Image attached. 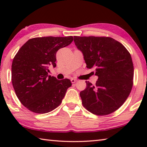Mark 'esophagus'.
<instances>
[{
	"label": "esophagus",
	"instance_id": "obj_1",
	"mask_svg": "<svg viewBox=\"0 0 147 147\" xmlns=\"http://www.w3.org/2000/svg\"><path fill=\"white\" fill-rule=\"evenodd\" d=\"M71 82H72V83L74 84V83H75L77 80H76V79H74V78H71Z\"/></svg>",
	"mask_w": 147,
	"mask_h": 147
}]
</instances>
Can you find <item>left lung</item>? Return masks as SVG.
<instances>
[{
    "instance_id": "obj_1",
    "label": "left lung",
    "mask_w": 147,
    "mask_h": 147,
    "mask_svg": "<svg viewBox=\"0 0 147 147\" xmlns=\"http://www.w3.org/2000/svg\"><path fill=\"white\" fill-rule=\"evenodd\" d=\"M88 69H94L95 85L86 81L80 93L83 106L98 115L118 109L128 97L133 86L134 65L130 54L119 41L108 37L74 36Z\"/></svg>"
}]
</instances>
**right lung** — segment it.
Segmentation results:
<instances>
[{
	"label": "right lung",
	"instance_id": "add662e5",
	"mask_svg": "<svg viewBox=\"0 0 147 147\" xmlns=\"http://www.w3.org/2000/svg\"><path fill=\"white\" fill-rule=\"evenodd\" d=\"M73 36L43 37L29 39L17 52L11 65V82L19 100L32 112L46 113L61 104L72 84L49 75L56 66V54L70 45Z\"/></svg>",
	"mask_w": 147,
	"mask_h": 147
}]
</instances>
